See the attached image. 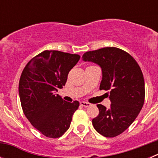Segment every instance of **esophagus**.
Instances as JSON below:
<instances>
[{"mask_svg": "<svg viewBox=\"0 0 158 158\" xmlns=\"http://www.w3.org/2000/svg\"><path fill=\"white\" fill-rule=\"evenodd\" d=\"M81 106H82V107H90L91 106V104H89V103H88V102H85V101H81L80 103Z\"/></svg>", "mask_w": 158, "mask_h": 158, "instance_id": "1", "label": "esophagus"}]
</instances>
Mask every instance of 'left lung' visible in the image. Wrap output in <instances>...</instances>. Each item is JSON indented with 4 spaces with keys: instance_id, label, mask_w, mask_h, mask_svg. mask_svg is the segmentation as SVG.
<instances>
[{
    "instance_id": "obj_1",
    "label": "left lung",
    "mask_w": 158,
    "mask_h": 158,
    "mask_svg": "<svg viewBox=\"0 0 158 158\" xmlns=\"http://www.w3.org/2000/svg\"><path fill=\"white\" fill-rule=\"evenodd\" d=\"M82 59L100 65V89L110 93L111 107L107 109L97 104L99 115L93 119V127L104 137L118 136L135 121L144 104L145 82L140 67L127 52L116 47L88 51Z\"/></svg>"
}]
</instances>
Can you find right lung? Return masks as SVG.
Returning <instances> with one entry per match:
<instances>
[{"label":"right lung","instance_id":"right-lung-1","mask_svg":"<svg viewBox=\"0 0 158 158\" xmlns=\"http://www.w3.org/2000/svg\"><path fill=\"white\" fill-rule=\"evenodd\" d=\"M80 55L44 51L31 59L19 82V95L25 116L35 128L48 138L62 136L69 128L79 102L65 101L58 89L65 85L68 73Z\"/></svg>","mask_w":158,"mask_h":158}]
</instances>
